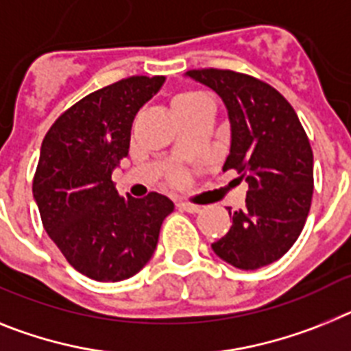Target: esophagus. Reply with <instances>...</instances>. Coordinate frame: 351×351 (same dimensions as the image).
I'll list each match as a JSON object with an SVG mask.
<instances>
[{
	"label": "esophagus",
	"mask_w": 351,
	"mask_h": 351,
	"mask_svg": "<svg viewBox=\"0 0 351 351\" xmlns=\"http://www.w3.org/2000/svg\"><path fill=\"white\" fill-rule=\"evenodd\" d=\"M178 208H180V210H184V212H189V213H197V212H201V206L193 205V203H187V201H180V203H178Z\"/></svg>",
	"instance_id": "obj_1"
}]
</instances>
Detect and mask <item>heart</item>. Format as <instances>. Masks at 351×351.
Returning <instances> with one entry per match:
<instances>
[{
    "mask_svg": "<svg viewBox=\"0 0 351 351\" xmlns=\"http://www.w3.org/2000/svg\"><path fill=\"white\" fill-rule=\"evenodd\" d=\"M199 97L203 95H201V93H196V91H185V93H180V95H176L175 99H173V108H175V106H180V104L193 102V100L199 99Z\"/></svg>",
    "mask_w": 351,
    "mask_h": 351,
    "instance_id": "1",
    "label": "heart"
}]
</instances>
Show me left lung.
Returning a JSON list of instances; mask_svg holds the SVG:
<instances>
[{
    "label": "left lung",
    "instance_id": "1",
    "mask_svg": "<svg viewBox=\"0 0 351 351\" xmlns=\"http://www.w3.org/2000/svg\"><path fill=\"white\" fill-rule=\"evenodd\" d=\"M185 75L226 106L231 145L222 169H237L249 184L245 208L233 212L213 252L242 270L274 263L297 242L311 208L313 150L306 130L288 100L260 79L217 69Z\"/></svg>",
    "mask_w": 351,
    "mask_h": 351
}]
</instances>
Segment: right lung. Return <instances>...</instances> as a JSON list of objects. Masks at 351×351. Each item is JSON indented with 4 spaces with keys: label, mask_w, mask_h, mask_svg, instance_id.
<instances>
[{
    "label": "right lung",
    "mask_w": 351,
    "mask_h": 351,
    "mask_svg": "<svg viewBox=\"0 0 351 351\" xmlns=\"http://www.w3.org/2000/svg\"><path fill=\"white\" fill-rule=\"evenodd\" d=\"M166 77L134 75L66 109L42 141L33 197L58 249L83 276L129 279L154 256L169 197L120 196L111 175L129 157L134 117Z\"/></svg>",
    "instance_id": "add662e5"
}]
</instances>
